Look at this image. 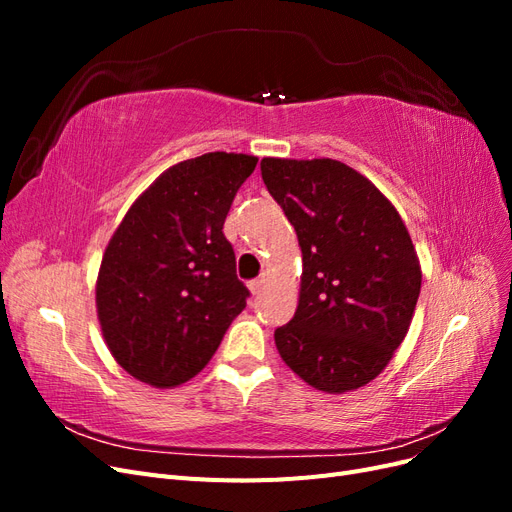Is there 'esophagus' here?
I'll return each mask as SVG.
<instances>
[{
  "label": "esophagus",
  "instance_id": "34e87169",
  "mask_svg": "<svg viewBox=\"0 0 512 512\" xmlns=\"http://www.w3.org/2000/svg\"><path fill=\"white\" fill-rule=\"evenodd\" d=\"M267 277L265 275H260V277H256V280H252L250 284H247V286H250V292L252 294H260L262 290H265V286H267Z\"/></svg>",
  "mask_w": 512,
  "mask_h": 512
}]
</instances>
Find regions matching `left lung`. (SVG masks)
Segmentation results:
<instances>
[{
	"mask_svg": "<svg viewBox=\"0 0 512 512\" xmlns=\"http://www.w3.org/2000/svg\"><path fill=\"white\" fill-rule=\"evenodd\" d=\"M262 181L297 230L299 305L275 329L284 363L324 393H348L389 365L410 329L421 265L397 209L331 158H262Z\"/></svg>",
	"mask_w": 512,
	"mask_h": 512,
	"instance_id": "1",
	"label": "left lung"
}]
</instances>
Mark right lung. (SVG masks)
Wrapping results in <instances>:
<instances>
[{"label":"right lung","instance_id":"obj_1","mask_svg":"<svg viewBox=\"0 0 512 512\" xmlns=\"http://www.w3.org/2000/svg\"><path fill=\"white\" fill-rule=\"evenodd\" d=\"M256 162L213 151L170 166L108 241L98 320L108 350L136 380L156 389L188 382L243 312L250 290L222 228Z\"/></svg>","mask_w":512,"mask_h":512}]
</instances>
